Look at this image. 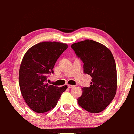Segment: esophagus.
<instances>
[{"label": "esophagus", "instance_id": "obj_1", "mask_svg": "<svg viewBox=\"0 0 134 134\" xmlns=\"http://www.w3.org/2000/svg\"><path fill=\"white\" fill-rule=\"evenodd\" d=\"M75 86L74 85H68V88H74Z\"/></svg>", "mask_w": 134, "mask_h": 134}]
</instances>
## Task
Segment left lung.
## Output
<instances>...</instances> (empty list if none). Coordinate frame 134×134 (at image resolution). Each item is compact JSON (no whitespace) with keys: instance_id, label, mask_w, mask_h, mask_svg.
<instances>
[{"instance_id":"1","label":"left lung","mask_w":134,"mask_h":134,"mask_svg":"<svg viewBox=\"0 0 134 134\" xmlns=\"http://www.w3.org/2000/svg\"><path fill=\"white\" fill-rule=\"evenodd\" d=\"M76 55L83 63V72L92 77L89 87H83L77 99L79 105L91 113L107 108L117 91V70L115 60L108 48L98 42L85 40L71 45Z\"/></svg>"}]
</instances>
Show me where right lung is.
Returning <instances> with one entry per match:
<instances>
[{"mask_svg": "<svg viewBox=\"0 0 134 134\" xmlns=\"http://www.w3.org/2000/svg\"><path fill=\"white\" fill-rule=\"evenodd\" d=\"M67 44L44 41L33 46L24 55L20 67L19 81L23 99L32 110L44 113L54 108L67 85H49L47 75L53 73V67Z\"/></svg>", "mask_w": 134, "mask_h": 134, "instance_id": "right-lung-1", "label": "right lung"}]
</instances>
